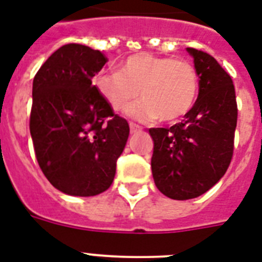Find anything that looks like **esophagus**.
Returning <instances> with one entry per match:
<instances>
[{"label":"esophagus","mask_w":262,"mask_h":262,"mask_svg":"<svg viewBox=\"0 0 262 262\" xmlns=\"http://www.w3.org/2000/svg\"><path fill=\"white\" fill-rule=\"evenodd\" d=\"M129 126H130L132 133H139V132L143 130V127L140 126V125H137V123H135V122L129 123Z\"/></svg>","instance_id":"34e87169"}]
</instances>
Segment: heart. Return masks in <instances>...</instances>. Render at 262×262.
I'll return each instance as SVG.
<instances>
[{
  "label": "heart",
  "instance_id": "obj_1",
  "mask_svg": "<svg viewBox=\"0 0 262 262\" xmlns=\"http://www.w3.org/2000/svg\"><path fill=\"white\" fill-rule=\"evenodd\" d=\"M99 94L113 110L123 111L140 94L129 115L139 121L175 122L191 110L199 94V73L185 59L139 53L127 57L121 71L95 77Z\"/></svg>",
  "mask_w": 262,
  "mask_h": 262
}]
</instances>
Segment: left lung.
I'll return each instance as SVG.
<instances>
[{"mask_svg": "<svg viewBox=\"0 0 262 262\" xmlns=\"http://www.w3.org/2000/svg\"><path fill=\"white\" fill-rule=\"evenodd\" d=\"M187 51L199 73V98L182 122L149 129L154 181L172 200L195 199L219 182L231 163L238 119L231 76L205 51Z\"/></svg>", "mask_w": 262, "mask_h": 262, "instance_id": "left-lung-1", "label": "left lung"}]
</instances>
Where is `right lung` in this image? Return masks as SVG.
<instances>
[{
  "label": "right lung",
  "instance_id": "1",
  "mask_svg": "<svg viewBox=\"0 0 262 262\" xmlns=\"http://www.w3.org/2000/svg\"><path fill=\"white\" fill-rule=\"evenodd\" d=\"M102 51L69 43L47 58L32 84L30 132L39 167L65 194L90 197L114 181L129 123L99 94L92 77Z\"/></svg>",
  "mask_w": 262,
  "mask_h": 262
}]
</instances>
